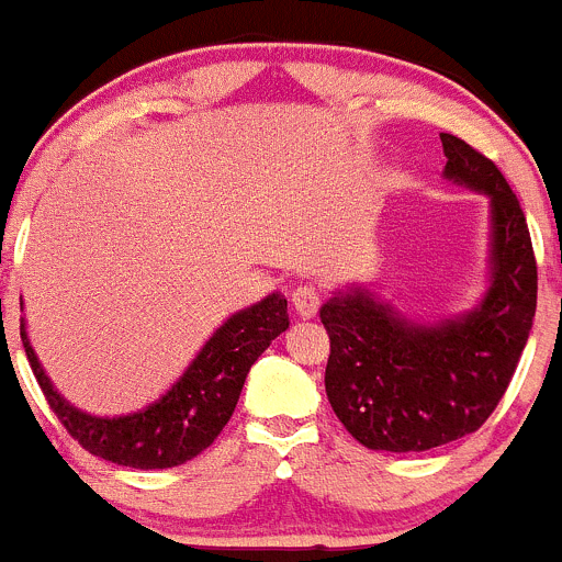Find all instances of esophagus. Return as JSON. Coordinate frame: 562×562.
I'll list each match as a JSON object with an SVG mask.
<instances>
[{"label": "esophagus", "mask_w": 562, "mask_h": 562, "mask_svg": "<svg viewBox=\"0 0 562 562\" xmlns=\"http://www.w3.org/2000/svg\"><path fill=\"white\" fill-rule=\"evenodd\" d=\"M291 305L299 318H313L318 313V307H322V293L313 285H299L291 293Z\"/></svg>", "instance_id": "1"}]
</instances>
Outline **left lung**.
I'll return each mask as SVG.
<instances>
[{"mask_svg": "<svg viewBox=\"0 0 562 562\" xmlns=\"http://www.w3.org/2000/svg\"><path fill=\"white\" fill-rule=\"evenodd\" d=\"M443 180L487 196V288L458 316H407L369 285L318 311L329 335L324 385L335 416L376 452H427L474 432L505 396L527 346L538 269L527 218L494 162L440 133Z\"/></svg>", "mask_w": 562, "mask_h": 562, "instance_id": "obj_1", "label": "left lung"}]
</instances>
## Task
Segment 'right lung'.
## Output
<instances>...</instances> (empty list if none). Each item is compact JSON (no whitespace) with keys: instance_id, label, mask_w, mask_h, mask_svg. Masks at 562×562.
<instances>
[{"instance_id":"add662e5","label":"right lung","mask_w":562,"mask_h":562,"mask_svg":"<svg viewBox=\"0 0 562 562\" xmlns=\"http://www.w3.org/2000/svg\"><path fill=\"white\" fill-rule=\"evenodd\" d=\"M288 299L280 291L233 313L204 340L180 380L127 416H91L52 385L21 318V344L46 402L80 447L130 469H175L193 460L218 438L233 416L255 360L288 329Z\"/></svg>"}]
</instances>
